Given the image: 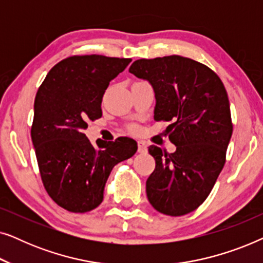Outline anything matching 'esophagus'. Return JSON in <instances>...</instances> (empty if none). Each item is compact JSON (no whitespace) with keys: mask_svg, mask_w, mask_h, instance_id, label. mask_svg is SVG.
<instances>
[{"mask_svg":"<svg viewBox=\"0 0 263 263\" xmlns=\"http://www.w3.org/2000/svg\"><path fill=\"white\" fill-rule=\"evenodd\" d=\"M138 152L139 153H146L147 152V145L145 141H138Z\"/></svg>","mask_w":263,"mask_h":263,"instance_id":"obj_1","label":"esophagus"}]
</instances>
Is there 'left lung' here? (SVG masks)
<instances>
[{
  "label": "left lung",
  "mask_w": 263,
  "mask_h": 263,
  "mask_svg": "<svg viewBox=\"0 0 263 263\" xmlns=\"http://www.w3.org/2000/svg\"><path fill=\"white\" fill-rule=\"evenodd\" d=\"M129 71L152 85L154 120L171 122L168 139L176 146L174 153L148 147L156 168L147 197L160 213L188 214L207 199L224 167L233 128L228 92L211 68L178 55L138 60Z\"/></svg>",
  "instance_id": "8db88e82"
}]
</instances>
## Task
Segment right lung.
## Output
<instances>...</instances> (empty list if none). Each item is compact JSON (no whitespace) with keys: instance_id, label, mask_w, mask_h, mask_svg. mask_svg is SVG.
<instances>
[{"instance_id":"1","label":"right lung","mask_w":263,"mask_h":263,"mask_svg":"<svg viewBox=\"0 0 263 263\" xmlns=\"http://www.w3.org/2000/svg\"><path fill=\"white\" fill-rule=\"evenodd\" d=\"M130 59L103 55L67 57L46 75L34 99L31 138L49 196L64 210L85 213L102 203L114 166L134 156L129 138L93 146L84 130L102 117V100L110 81Z\"/></svg>"}]
</instances>
